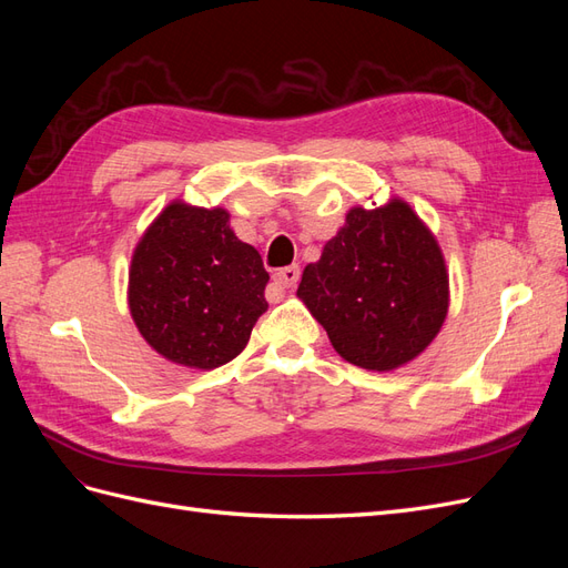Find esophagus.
Listing matches in <instances>:
<instances>
[{"instance_id": "34e87169", "label": "esophagus", "mask_w": 568, "mask_h": 568, "mask_svg": "<svg viewBox=\"0 0 568 568\" xmlns=\"http://www.w3.org/2000/svg\"><path fill=\"white\" fill-rule=\"evenodd\" d=\"M301 280V267L298 265H288L274 272V284L282 286V288H294Z\"/></svg>"}]
</instances>
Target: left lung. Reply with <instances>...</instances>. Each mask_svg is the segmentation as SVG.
<instances>
[{
    "instance_id": "1",
    "label": "left lung",
    "mask_w": 568,
    "mask_h": 568,
    "mask_svg": "<svg viewBox=\"0 0 568 568\" xmlns=\"http://www.w3.org/2000/svg\"><path fill=\"white\" fill-rule=\"evenodd\" d=\"M298 296L348 363L388 372L415 359L448 315V274L436 239L403 201L353 209L303 270Z\"/></svg>"
}]
</instances>
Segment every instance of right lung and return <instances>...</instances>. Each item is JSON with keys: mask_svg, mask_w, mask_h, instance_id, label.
Here are the masks:
<instances>
[{"mask_svg": "<svg viewBox=\"0 0 568 568\" xmlns=\"http://www.w3.org/2000/svg\"><path fill=\"white\" fill-rule=\"evenodd\" d=\"M263 257L222 209L170 203L132 255L130 313L163 357L213 369L246 348L265 311Z\"/></svg>", "mask_w": 568, "mask_h": 568, "instance_id": "1", "label": "right lung"}]
</instances>
